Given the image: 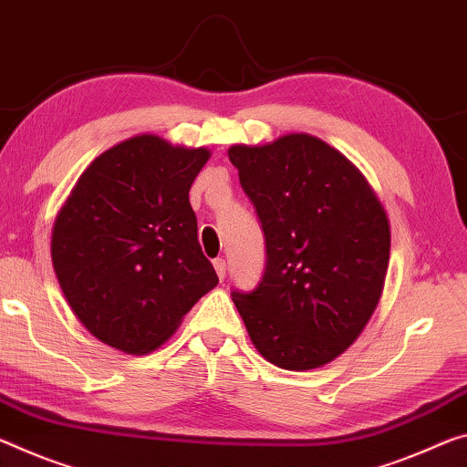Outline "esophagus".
<instances>
[{"instance_id":"obj_1","label":"esophagus","mask_w":467,"mask_h":467,"mask_svg":"<svg viewBox=\"0 0 467 467\" xmlns=\"http://www.w3.org/2000/svg\"><path fill=\"white\" fill-rule=\"evenodd\" d=\"M213 270H216L220 280H224L226 278V260H222V257H218V260H213Z\"/></svg>"}]
</instances>
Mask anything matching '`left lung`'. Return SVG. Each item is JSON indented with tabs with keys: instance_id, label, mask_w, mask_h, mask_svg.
<instances>
[{
	"instance_id": "left-lung-1",
	"label": "left lung",
	"mask_w": 467,
	"mask_h": 467,
	"mask_svg": "<svg viewBox=\"0 0 467 467\" xmlns=\"http://www.w3.org/2000/svg\"><path fill=\"white\" fill-rule=\"evenodd\" d=\"M265 239L254 291H233L255 349L285 369L343 353L379 306L390 228L379 197L343 153L312 135L228 150Z\"/></svg>"
}]
</instances>
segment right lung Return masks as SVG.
<instances>
[{
	"instance_id": "right-lung-1",
	"label": "right lung",
	"mask_w": 467,
	"mask_h": 467,
	"mask_svg": "<svg viewBox=\"0 0 467 467\" xmlns=\"http://www.w3.org/2000/svg\"><path fill=\"white\" fill-rule=\"evenodd\" d=\"M207 158L203 147L132 137L85 170L57 213L51 234L57 283L101 343L150 353L218 285L189 203Z\"/></svg>"
}]
</instances>
